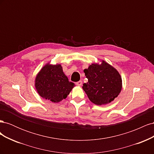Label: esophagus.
Here are the masks:
<instances>
[{
  "mask_svg": "<svg viewBox=\"0 0 154 154\" xmlns=\"http://www.w3.org/2000/svg\"><path fill=\"white\" fill-rule=\"evenodd\" d=\"M76 84L78 86H81V85H82V81L80 80V81H79V82H76Z\"/></svg>",
  "mask_w": 154,
  "mask_h": 154,
  "instance_id": "34e87169",
  "label": "esophagus"
}]
</instances>
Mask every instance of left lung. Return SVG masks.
Instances as JSON below:
<instances>
[{
  "mask_svg": "<svg viewBox=\"0 0 154 154\" xmlns=\"http://www.w3.org/2000/svg\"><path fill=\"white\" fill-rule=\"evenodd\" d=\"M87 83L83 89L88 99L97 105L110 103L117 97L122 88V80L114 67L102 60L101 63H92L84 71Z\"/></svg>",
  "mask_w": 154,
  "mask_h": 154,
  "instance_id": "obj_1",
  "label": "left lung"
}]
</instances>
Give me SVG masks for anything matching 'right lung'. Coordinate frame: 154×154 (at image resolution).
I'll use <instances>...</instances> for the list:
<instances>
[{
	"label": "right lung",
	"instance_id": "1",
	"mask_svg": "<svg viewBox=\"0 0 154 154\" xmlns=\"http://www.w3.org/2000/svg\"><path fill=\"white\" fill-rule=\"evenodd\" d=\"M35 85L42 97L58 103L66 98L75 84L69 82L61 65L48 63L37 74Z\"/></svg>",
	"mask_w": 154,
	"mask_h": 154
}]
</instances>
